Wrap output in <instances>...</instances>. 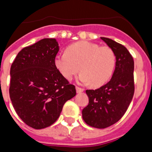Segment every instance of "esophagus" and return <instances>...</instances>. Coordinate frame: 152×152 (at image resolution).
Masks as SVG:
<instances>
[{
  "instance_id": "esophagus-1",
  "label": "esophagus",
  "mask_w": 152,
  "mask_h": 152,
  "mask_svg": "<svg viewBox=\"0 0 152 152\" xmlns=\"http://www.w3.org/2000/svg\"><path fill=\"white\" fill-rule=\"evenodd\" d=\"M76 92H77V93H81V92H83V91H84L83 88H79V87H76Z\"/></svg>"
}]
</instances>
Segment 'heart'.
<instances>
[{
	"label": "heart",
	"instance_id": "heart-1",
	"mask_svg": "<svg viewBox=\"0 0 152 152\" xmlns=\"http://www.w3.org/2000/svg\"><path fill=\"white\" fill-rule=\"evenodd\" d=\"M54 65L64 78L70 80L79 72L81 83L100 87L111 78L116 65V56L108 46L87 41L76 42L57 55Z\"/></svg>",
	"mask_w": 152,
	"mask_h": 152
}]
</instances>
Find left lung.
<instances>
[{
    "mask_svg": "<svg viewBox=\"0 0 152 152\" xmlns=\"http://www.w3.org/2000/svg\"><path fill=\"white\" fill-rule=\"evenodd\" d=\"M101 39L115 53L116 65L112 78L96 90H87L89 103L82 110L88 125L105 129L115 124L127 110L134 95V61L121 44L108 38Z\"/></svg>",
    "mask_w": 152,
    "mask_h": 152,
    "instance_id": "1",
    "label": "left lung"
}]
</instances>
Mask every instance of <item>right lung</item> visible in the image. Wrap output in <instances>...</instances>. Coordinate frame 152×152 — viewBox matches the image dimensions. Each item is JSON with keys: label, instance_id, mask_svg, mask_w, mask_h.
Here are the masks:
<instances>
[{"label": "right lung", "instance_id": "1", "mask_svg": "<svg viewBox=\"0 0 152 152\" xmlns=\"http://www.w3.org/2000/svg\"><path fill=\"white\" fill-rule=\"evenodd\" d=\"M59 51L55 39H43L19 52L12 64L9 95L12 106L28 126L41 129L59 118L76 88L54 65Z\"/></svg>", "mask_w": 152, "mask_h": 152}]
</instances>
